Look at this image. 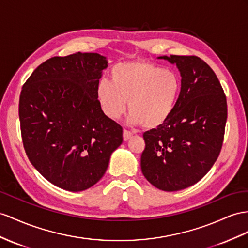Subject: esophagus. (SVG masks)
I'll return each mask as SVG.
<instances>
[{
	"instance_id": "esophagus-1",
	"label": "esophagus",
	"mask_w": 248,
	"mask_h": 248,
	"mask_svg": "<svg viewBox=\"0 0 248 248\" xmlns=\"http://www.w3.org/2000/svg\"><path fill=\"white\" fill-rule=\"evenodd\" d=\"M124 141H126V140H129V139L133 136V133L132 132H130V131H128V130H124Z\"/></svg>"
}]
</instances>
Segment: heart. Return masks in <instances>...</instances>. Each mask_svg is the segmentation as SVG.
Masks as SVG:
<instances>
[{"label":"heart","mask_w":248,"mask_h":248,"mask_svg":"<svg viewBox=\"0 0 248 248\" xmlns=\"http://www.w3.org/2000/svg\"><path fill=\"white\" fill-rule=\"evenodd\" d=\"M111 82L100 80L96 87L99 108L107 117L118 119L130 111L133 124L155 129L173 115L181 94L180 76L147 61H132L114 66Z\"/></svg>","instance_id":"1"}]
</instances>
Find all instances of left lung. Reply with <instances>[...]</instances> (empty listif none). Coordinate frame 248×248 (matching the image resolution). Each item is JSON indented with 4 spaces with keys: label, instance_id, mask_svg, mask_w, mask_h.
Wrapping results in <instances>:
<instances>
[{
    "label": "left lung",
    "instance_id": "1",
    "mask_svg": "<svg viewBox=\"0 0 248 248\" xmlns=\"http://www.w3.org/2000/svg\"><path fill=\"white\" fill-rule=\"evenodd\" d=\"M176 63L181 94L168 122L143 133V176L157 188L175 192L206 175L220 154L227 119L226 96L213 69L195 55L160 56Z\"/></svg>",
    "mask_w": 248,
    "mask_h": 248
}]
</instances>
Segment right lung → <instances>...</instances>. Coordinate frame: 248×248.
<instances>
[{
  "mask_svg": "<svg viewBox=\"0 0 248 248\" xmlns=\"http://www.w3.org/2000/svg\"><path fill=\"white\" fill-rule=\"evenodd\" d=\"M108 67L98 53L54 56L25 82L18 104L28 159L40 174L69 192L100 180L123 142V128L101 111L96 87Z\"/></svg>",
  "mask_w": 248,
  "mask_h": 248,
  "instance_id": "right-lung-1",
  "label": "right lung"
}]
</instances>
